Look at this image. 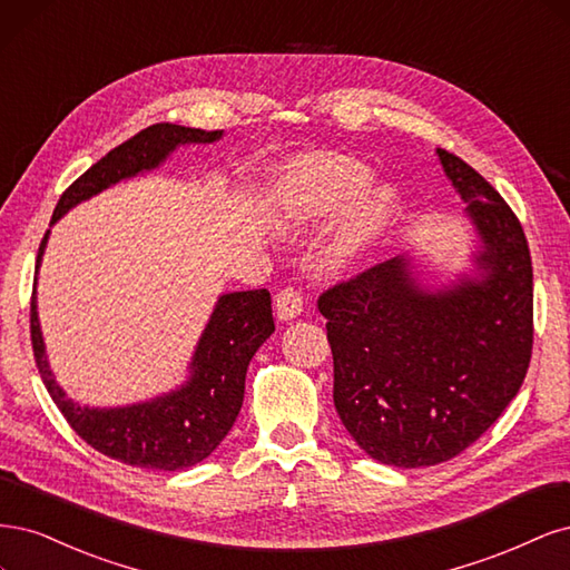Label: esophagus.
I'll list each match as a JSON object with an SVG mask.
<instances>
[{"label": "esophagus", "mask_w": 570, "mask_h": 570, "mask_svg": "<svg viewBox=\"0 0 570 570\" xmlns=\"http://www.w3.org/2000/svg\"><path fill=\"white\" fill-rule=\"evenodd\" d=\"M274 309H277V317L282 322H288L293 317H298L303 312V293L298 286H284L277 298H274Z\"/></svg>", "instance_id": "34e87169"}]
</instances>
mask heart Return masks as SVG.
Wrapping results in <instances>:
<instances>
[{"instance_id": "1", "label": "heart", "mask_w": 570, "mask_h": 570, "mask_svg": "<svg viewBox=\"0 0 570 570\" xmlns=\"http://www.w3.org/2000/svg\"><path fill=\"white\" fill-rule=\"evenodd\" d=\"M370 173L362 163L338 156V154H315L298 160L286 175L282 191L284 217L293 225L315 223L320 217L332 215L345 208L364 189ZM393 191L379 187L366 194L353 210L341 242L336 246L338 255L351 253L385 225L393 210Z\"/></svg>"}]
</instances>
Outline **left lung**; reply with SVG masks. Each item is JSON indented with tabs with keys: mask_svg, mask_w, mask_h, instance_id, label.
Returning a JSON list of instances; mask_svg holds the SVG:
<instances>
[{
	"mask_svg": "<svg viewBox=\"0 0 570 570\" xmlns=\"http://www.w3.org/2000/svg\"><path fill=\"white\" fill-rule=\"evenodd\" d=\"M481 236V282L426 293L402 258L328 286L317 307L334 355V405L379 462L416 469L473 445L519 393L532 355V263L517 213L438 149Z\"/></svg>",
	"mask_w": 570,
	"mask_h": 570,
	"instance_id": "left-lung-1",
	"label": "left lung"
}]
</instances>
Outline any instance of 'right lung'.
I'll return each instance as SVG.
<instances>
[{"instance_id": "obj_1", "label": "right lung", "mask_w": 570, "mask_h": 570, "mask_svg": "<svg viewBox=\"0 0 570 570\" xmlns=\"http://www.w3.org/2000/svg\"><path fill=\"white\" fill-rule=\"evenodd\" d=\"M219 137H223V130L206 132L173 122L146 127V130L116 146L114 151H108L85 175L72 181L53 208L51 225L80 200L99 194L125 177L156 168L177 144H208ZM47 236L49 232L40 244L35 274H38L42 261ZM272 332V296L267 288L227 293L217 301L206 332L198 341L191 362L194 374L187 385L165 397H156L154 402H144V405L87 410L72 405L59 389V383L53 381L45 357L35 288L30 298V341L35 364H38L53 405L61 410L70 429L87 445L116 459V462L139 469H187L204 462L223 443L244 405L248 362Z\"/></svg>"}]
</instances>
